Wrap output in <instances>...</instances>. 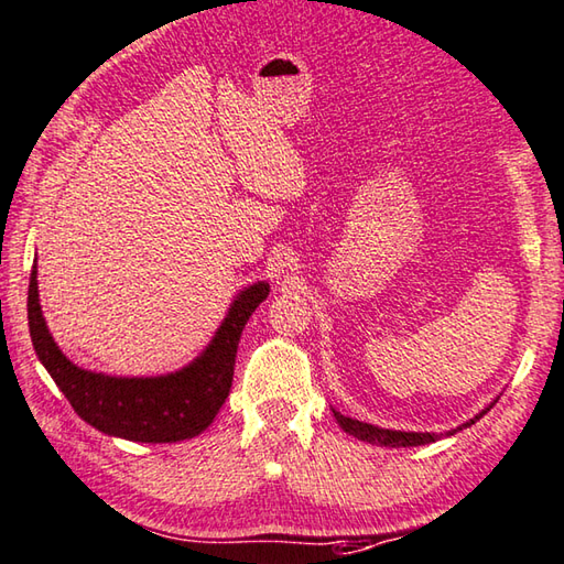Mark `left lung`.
Instances as JSON below:
<instances>
[{
  "instance_id": "8db88e82",
  "label": "left lung",
  "mask_w": 564,
  "mask_h": 564,
  "mask_svg": "<svg viewBox=\"0 0 564 564\" xmlns=\"http://www.w3.org/2000/svg\"><path fill=\"white\" fill-rule=\"evenodd\" d=\"M488 408H491V405H488ZM488 408H486V410H488ZM486 410H484V412H479V414H476L474 420H469V422H466V424H462V427L449 430V432H447V437H449V434H456V432H459V430H464V427H471V424H474L476 420H481V417H484ZM334 417H336V422H338V424H341L344 432L354 434V437L364 440V442L378 444V447H420V444L437 442V440L442 437V434H430V432H400V430H380V427H376V424H368V422H358V420L344 417V414H341V412H336V410H334Z\"/></svg>"
}]
</instances>
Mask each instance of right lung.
Returning <instances> with one entry per match:
<instances>
[{
  "label": "right lung",
  "mask_w": 564,
  "mask_h": 564,
  "mask_svg": "<svg viewBox=\"0 0 564 564\" xmlns=\"http://www.w3.org/2000/svg\"><path fill=\"white\" fill-rule=\"evenodd\" d=\"M270 284L246 286L223 318L214 341L194 364L156 378H112L83 370L61 354L39 304L36 262L29 280V332L36 356L70 408L95 430L130 442H182L204 432L226 402L242 328L268 300Z\"/></svg>",
  "instance_id": "right-lung-1"
}]
</instances>
